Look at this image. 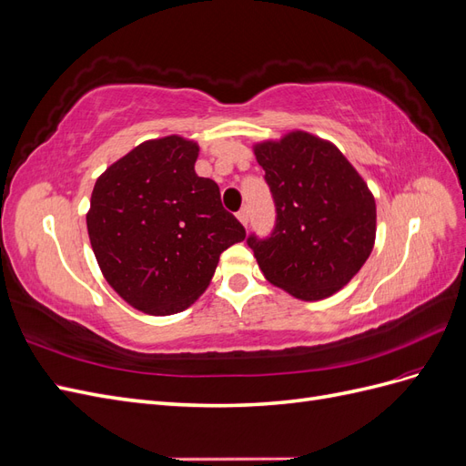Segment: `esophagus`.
<instances>
[{"label": "esophagus", "instance_id": "esophagus-1", "mask_svg": "<svg viewBox=\"0 0 466 466\" xmlns=\"http://www.w3.org/2000/svg\"><path fill=\"white\" fill-rule=\"evenodd\" d=\"M237 219L241 221V223L245 225V228H247V225H248V208H241V209H238V211H237Z\"/></svg>", "mask_w": 466, "mask_h": 466}]
</instances>
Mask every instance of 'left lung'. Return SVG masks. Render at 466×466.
Masks as SVG:
<instances>
[{
  "mask_svg": "<svg viewBox=\"0 0 466 466\" xmlns=\"http://www.w3.org/2000/svg\"><path fill=\"white\" fill-rule=\"evenodd\" d=\"M276 206L270 237L250 235L264 278L293 298H330L354 278L375 243V198L342 151L295 130L255 146Z\"/></svg>",
  "mask_w": 466,
  "mask_h": 466,
  "instance_id": "left-lung-1",
  "label": "left lung"
}]
</instances>
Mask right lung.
Returning a JSON list of instances; mask_svg holds the SVG:
<instances>
[{"label": "right lung", "mask_w": 466, "mask_h": 466, "mask_svg": "<svg viewBox=\"0 0 466 466\" xmlns=\"http://www.w3.org/2000/svg\"><path fill=\"white\" fill-rule=\"evenodd\" d=\"M198 151L180 136L149 139L95 182V258L110 288L147 315L185 311L209 286L221 252L247 235L216 182L196 175Z\"/></svg>", "instance_id": "1"}]
</instances>
